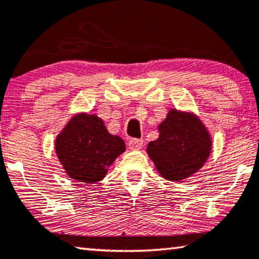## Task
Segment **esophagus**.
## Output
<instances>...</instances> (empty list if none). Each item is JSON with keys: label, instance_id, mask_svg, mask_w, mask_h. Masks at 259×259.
<instances>
[{"label": "esophagus", "instance_id": "34e87169", "mask_svg": "<svg viewBox=\"0 0 259 259\" xmlns=\"http://www.w3.org/2000/svg\"><path fill=\"white\" fill-rule=\"evenodd\" d=\"M144 141L141 139H131L128 141V147L131 150H140L143 147Z\"/></svg>", "mask_w": 259, "mask_h": 259}]
</instances>
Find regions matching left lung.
I'll list each match as a JSON object with an SVG mask.
<instances>
[{
  "label": "left lung",
  "instance_id": "obj_1",
  "mask_svg": "<svg viewBox=\"0 0 259 259\" xmlns=\"http://www.w3.org/2000/svg\"><path fill=\"white\" fill-rule=\"evenodd\" d=\"M158 128L159 138L148 144L147 153L162 178L180 182L203 167L212 141L196 115L171 109Z\"/></svg>",
  "mask_w": 259,
  "mask_h": 259
}]
</instances>
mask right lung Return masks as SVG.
I'll list each match as a JSON object with an SVG mask.
<instances>
[{
    "instance_id": "right-lung-1",
    "label": "right lung",
    "mask_w": 259,
    "mask_h": 259,
    "mask_svg": "<svg viewBox=\"0 0 259 259\" xmlns=\"http://www.w3.org/2000/svg\"><path fill=\"white\" fill-rule=\"evenodd\" d=\"M55 150L69 178L93 184L104 178L126 145L120 137L109 134L97 115L81 113L56 138Z\"/></svg>"
}]
</instances>
